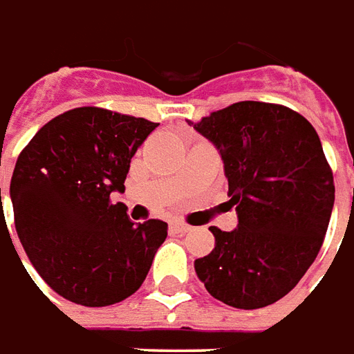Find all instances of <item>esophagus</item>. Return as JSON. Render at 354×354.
<instances>
[{"mask_svg": "<svg viewBox=\"0 0 354 354\" xmlns=\"http://www.w3.org/2000/svg\"><path fill=\"white\" fill-rule=\"evenodd\" d=\"M171 229L175 230V232H181V234H185V232H189L190 227L187 225V223H183V221H173Z\"/></svg>", "mask_w": 354, "mask_h": 354, "instance_id": "34e87169", "label": "esophagus"}]
</instances>
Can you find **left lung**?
I'll use <instances>...</instances> for the list:
<instances>
[{
	"label": "left lung",
	"instance_id": "8db88e82",
	"mask_svg": "<svg viewBox=\"0 0 354 354\" xmlns=\"http://www.w3.org/2000/svg\"><path fill=\"white\" fill-rule=\"evenodd\" d=\"M192 124V122H190ZM194 125L229 179L238 227H212L215 248L194 261L215 299L261 309L292 292L317 259L335 187L315 127L282 104L234 102Z\"/></svg>",
	"mask_w": 354,
	"mask_h": 354
}]
</instances>
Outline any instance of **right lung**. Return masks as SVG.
I'll return each instance as SVG.
<instances>
[{"mask_svg":"<svg viewBox=\"0 0 354 354\" xmlns=\"http://www.w3.org/2000/svg\"><path fill=\"white\" fill-rule=\"evenodd\" d=\"M158 125L82 106L47 122L17 160L15 227L34 269L64 299L114 305L149 274L167 223H133L112 194L125 190L131 158Z\"/></svg>","mask_w":354,"mask_h":354,"instance_id":"right-lung-1","label":"right lung"}]
</instances>
